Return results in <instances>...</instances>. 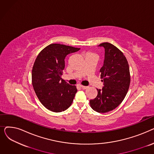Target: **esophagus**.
I'll list each match as a JSON object with an SVG mask.
<instances>
[{
    "label": "esophagus",
    "instance_id": "34e87169",
    "mask_svg": "<svg viewBox=\"0 0 154 154\" xmlns=\"http://www.w3.org/2000/svg\"><path fill=\"white\" fill-rule=\"evenodd\" d=\"M80 87H81V88H82V89H84V90L87 89V88H88L87 86H84V85H80Z\"/></svg>",
    "mask_w": 154,
    "mask_h": 154
}]
</instances>
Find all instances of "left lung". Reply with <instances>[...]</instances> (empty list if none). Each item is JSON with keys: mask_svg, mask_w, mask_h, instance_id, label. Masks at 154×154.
<instances>
[{"mask_svg": "<svg viewBox=\"0 0 154 154\" xmlns=\"http://www.w3.org/2000/svg\"><path fill=\"white\" fill-rule=\"evenodd\" d=\"M105 48L103 66L100 70L103 81L102 90H97L96 97L90 100L93 110L106 113L115 109L124 100L131 83V74L127 60L122 52L112 44L99 45Z\"/></svg>", "mask_w": 154, "mask_h": 154, "instance_id": "left-lung-1", "label": "left lung"}]
</instances>
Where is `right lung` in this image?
<instances>
[{
	"label": "right lung",
	"mask_w": 154,
	"mask_h": 154,
	"mask_svg": "<svg viewBox=\"0 0 154 154\" xmlns=\"http://www.w3.org/2000/svg\"><path fill=\"white\" fill-rule=\"evenodd\" d=\"M80 48L51 44L37 55L32 70V83L35 94L43 106L51 111L60 112L70 106L77 91L61 78L65 58Z\"/></svg>",
	"instance_id": "obj_1"
}]
</instances>
